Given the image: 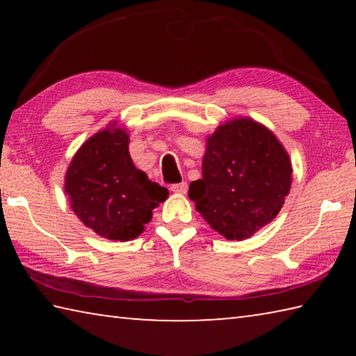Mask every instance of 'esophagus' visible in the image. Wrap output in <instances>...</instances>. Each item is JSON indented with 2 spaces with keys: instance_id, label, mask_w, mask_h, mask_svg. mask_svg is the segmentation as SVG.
<instances>
[{
  "instance_id": "34e87169",
  "label": "esophagus",
  "mask_w": 356,
  "mask_h": 356,
  "mask_svg": "<svg viewBox=\"0 0 356 356\" xmlns=\"http://www.w3.org/2000/svg\"><path fill=\"white\" fill-rule=\"evenodd\" d=\"M171 191L177 193V195H185V193L188 191V185H186V182L174 184V185H171Z\"/></svg>"
}]
</instances>
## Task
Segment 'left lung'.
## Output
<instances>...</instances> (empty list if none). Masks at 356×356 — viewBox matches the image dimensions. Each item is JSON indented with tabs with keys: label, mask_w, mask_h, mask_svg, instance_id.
Masks as SVG:
<instances>
[{
	"label": "left lung",
	"mask_w": 356,
	"mask_h": 356,
	"mask_svg": "<svg viewBox=\"0 0 356 356\" xmlns=\"http://www.w3.org/2000/svg\"><path fill=\"white\" fill-rule=\"evenodd\" d=\"M291 185V159L273 131L236 118L207 136L202 177L190 184L188 196L213 231L243 240L276 218Z\"/></svg>",
	"instance_id": "8db88e82"
}]
</instances>
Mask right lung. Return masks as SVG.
<instances>
[{"mask_svg":"<svg viewBox=\"0 0 356 356\" xmlns=\"http://www.w3.org/2000/svg\"><path fill=\"white\" fill-rule=\"evenodd\" d=\"M127 130L110 122L81 144L65 171L70 209L97 236L129 242L144 232L152 210L168 200L165 186L138 170Z\"/></svg>","mask_w":356,"mask_h":356,"instance_id":"1","label":"right lung"}]
</instances>
